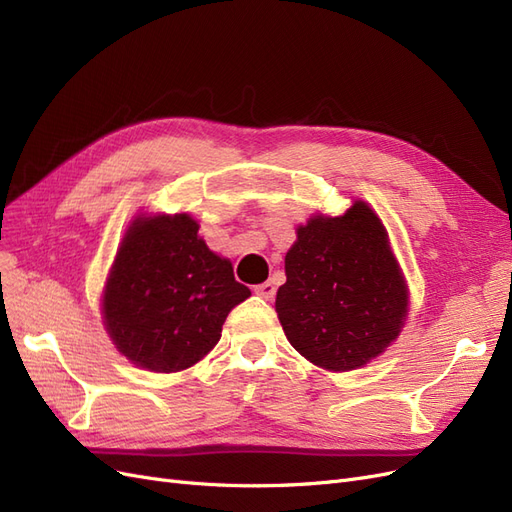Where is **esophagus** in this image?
I'll return each instance as SVG.
<instances>
[{"label": "esophagus", "instance_id": "esophagus-1", "mask_svg": "<svg viewBox=\"0 0 512 512\" xmlns=\"http://www.w3.org/2000/svg\"><path fill=\"white\" fill-rule=\"evenodd\" d=\"M275 284L273 282H262V284H258V286H254V292L258 294V297H262V299H267V301H271L273 297H275Z\"/></svg>", "mask_w": 512, "mask_h": 512}]
</instances>
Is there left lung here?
<instances>
[{"mask_svg":"<svg viewBox=\"0 0 512 512\" xmlns=\"http://www.w3.org/2000/svg\"><path fill=\"white\" fill-rule=\"evenodd\" d=\"M275 309L292 348L331 371L363 367L399 335L408 290L386 228L363 200L299 226Z\"/></svg>","mask_w":512,"mask_h":512,"instance_id":"1","label":"left lung"}]
</instances>
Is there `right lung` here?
I'll list each match as a JSON object with an SVG mask.
<instances>
[{
    "mask_svg": "<svg viewBox=\"0 0 512 512\" xmlns=\"http://www.w3.org/2000/svg\"><path fill=\"white\" fill-rule=\"evenodd\" d=\"M250 294L190 215L138 218L106 282V331L132 363L168 374L203 359L230 309Z\"/></svg>",
    "mask_w": 512,
    "mask_h": 512,
    "instance_id": "1",
    "label": "right lung"
}]
</instances>
